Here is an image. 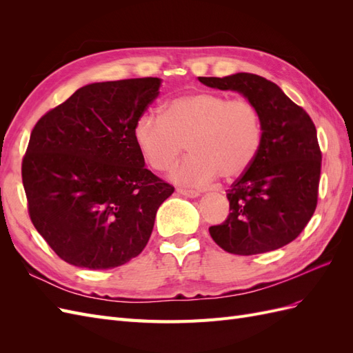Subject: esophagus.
<instances>
[{
    "instance_id": "esophagus-1",
    "label": "esophagus",
    "mask_w": 353,
    "mask_h": 353,
    "mask_svg": "<svg viewBox=\"0 0 353 353\" xmlns=\"http://www.w3.org/2000/svg\"><path fill=\"white\" fill-rule=\"evenodd\" d=\"M176 191L179 194H183L185 197H197L200 193L197 190H193V188H184V187H179L176 188Z\"/></svg>"
}]
</instances>
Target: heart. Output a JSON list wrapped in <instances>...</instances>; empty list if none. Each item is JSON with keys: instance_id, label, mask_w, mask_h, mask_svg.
Masks as SVG:
<instances>
[{"instance_id": "b5f03b06", "label": "heart", "mask_w": 353, "mask_h": 353, "mask_svg": "<svg viewBox=\"0 0 353 353\" xmlns=\"http://www.w3.org/2000/svg\"><path fill=\"white\" fill-rule=\"evenodd\" d=\"M262 132V117L252 101L212 91L179 95L163 113H141L134 126L135 143L154 170H168L187 143L191 153L170 172L185 185L243 175L261 150Z\"/></svg>"}]
</instances>
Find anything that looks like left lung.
I'll use <instances>...</instances> for the list:
<instances>
[{
	"label": "left lung",
	"mask_w": 353,
	"mask_h": 353,
	"mask_svg": "<svg viewBox=\"0 0 353 353\" xmlns=\"http://www.w3.org/2000/svg\"><path fill=\"white\" fill-rule=\"evenodd\" d=\"M199 81L210 88L241 92L262 117V144L252 166L227 197L230 215L209 228L221 249L258 254L283 248L299 237L318 203L321 148L309 114L279 85L253 73Z\"/></svg>",
	"instance_id": "1"
}]
</instances>
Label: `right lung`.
Masks as SVG:
<instances>
[{"mask_svg": "<svg viewBox=\"0 0 353 353\" xmlns=\"http://www.w3.org/2000/svg\"><path fill=\"white\" fill-rule=\"evenodd\" d=\"M159 78L90 83L34 126L22 162L32 223L60 259L110 270L140 254L174 187L144 166L134 137Z\"/></svg>", "mask_w": 353, "mask_h": 353, "instance_id": "obj_1", "label": "right lung"}]
</instances>
